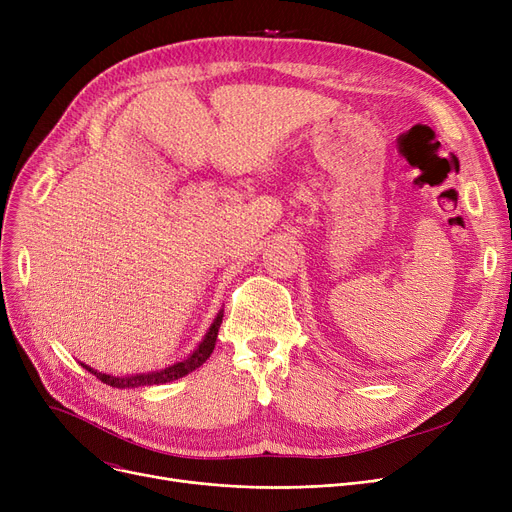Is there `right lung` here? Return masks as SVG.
<instances>
[{
    "label": "right lung",
    "instance_id": "right-lung-1",
    "mask_svg": "<svg viewBox=\"0 0 512 512\" xmlns=\"http://www.w3.org/2000/svg\"><path fill=\"white\" fill-rule=\"evenodd\" d=\"M222 317H224V311L218 313V317L213 319V324L209 328V332L205 334L203 342L199 344L197 351L180 361V363H174L172 367H166L161 371H151V373H139V375H126V378H118V375H107V373H99L95 369H91L89 365L80 363L87 371H91L93 375H97V380H101L103 384L112 386V388H139V386H153V384H166V382H172V380H178L182 378V375L195 371L197 367H201L209 355L213 353L215 348V340H218V330H220V324H222Z\"/></svg>",
    "mask_w": 512,
    "mask_h": 512
}]
</instances>
